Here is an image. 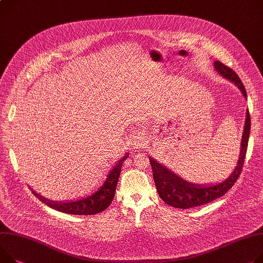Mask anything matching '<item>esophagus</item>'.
Here are the masks:
<instances>
[{
  "label": "esophagus",
  "instance_id": "34e87169",
  "mask_svg": "<svg viewBox=\"0 0 263 263\" xmlns=\"http://www.w3.org/2000/svg\"><path fill=\"white\" fill-rule=\"evenodd\" d=\"M144 142H145V138H144L143 136L138 135V136H136V137L134 138V143H135V146H136L137 148L142 146V145L144 144Z\"/></svg>",
  "mask_w": 263,
  "mask_h": 263
}]
</instances>
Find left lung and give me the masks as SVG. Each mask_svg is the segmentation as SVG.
Listing matches in <instances>:
<instances>
[{"label":"left lung","instance_id":"left-lung-1","mask_svg":"<svg viewBox=\"0 0 263 263\" xmlns=\"http://www.w3.org/2000/svg\"><path fill=\"white\" fill-rule=\"evenodd\" d=\"M215 70L230 82L234 83L241 91L245 99H248L247 90L242 84L240 78L230 67L222 64L220 61L214 62ZM251 130V119L249 109H247L246 123L241 138V145L238 162L232 174L226 179L217 183L196 184L181 178L163 164L149 156V162L153 168L154 181L160 198L165 203L177 209H191L209 203V202L223 196L235 184L243 166L245 158L248 149V142Z\"/></svg>","mask_w":263,"mask_h":263}]
</instances>
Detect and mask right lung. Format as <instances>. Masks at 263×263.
Wrapping results in <instances>:
<instances>
[{
	"mask_svg": "<svg viewBox=\"0 0 263 263\" xmlns=\"http://www.w3.org/2000/svg\"><path fill=\"white\" fill-rule=\"evenodd\" d=\"M128 157L129 154L125 153V155L121 158L109 171L102 185L89 196L70 201H52L37 194L32 189L30 190L32 194L41 200L43 203L59 212L71 215H95L101 213L106 210L111 203V201L115 197L116 187L121 173V167H122L123 162Z\"/></svg>",
	"mask_w": 263,
	"mask_h": 263,
	"instance_id": "right-lung-1",
	"label": "right lung"
}]
</instances>
